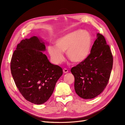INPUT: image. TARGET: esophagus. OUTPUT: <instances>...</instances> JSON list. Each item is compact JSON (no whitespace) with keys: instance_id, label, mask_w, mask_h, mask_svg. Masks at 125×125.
I'll return each mask as SVG.
<instances>
[{"instance_id":"esophagus-1","label":"esophagus","mask_w":125,"mask_h":125,"mask_svg":"<svg viewBox=\"0 0 125 125\" xmlns=\"http://www.w3.org/2000/svg\"><path fill=\"white\" fill-rule=\"evenodd\" d=\"M63 72L64 73H68V70L66 69V68H65V69H63Z\"/></svg>"}]
</instances>
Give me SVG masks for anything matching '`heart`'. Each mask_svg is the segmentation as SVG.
Masks as SVG:
<instances>
[{"label":"heart","mask_w":125,"mask_h":125,"mask_svg":"<svg viewBox=\"0 0 125 125\" xmlns=\"http://www.w3.org/2000/svg\"><path fill=\"white\" fill-rule=\"evenodd\" d=\"M92 42V35L89 32L78 30L59 37L55 41V46H48V52L52 62L56 65L63 62V52H65L71 62L79 63L88 57Z\"/></svg>","instance_id":"obj_1"}]
</instances>
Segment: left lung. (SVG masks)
<instances>
[{
    "label": "left lung",
    "mask_w": 125,
    "mask_h": 125,
    "mask_svg": "<svg viewBox=\"0 0 125 125\" xmlns=\"http://www.w3.org/2000/svg\"><path fill=\"white\" fill-rule=\"evenodd\" d=\"M113 63L110 47L104 37L97 33L90 54L71 69L78 95L82 99H91L103 92L108 82Z\"/></svg>",
    "instance_id": "left-lung-1"
}]
</instances>
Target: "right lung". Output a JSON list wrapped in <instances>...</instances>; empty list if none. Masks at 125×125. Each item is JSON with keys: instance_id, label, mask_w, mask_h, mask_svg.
<instances>
[{"instance_id": "obj_1", "label": "right lung", "mask_w": 125, "mask_h": 125, "mask_svg": "<svg viewBox=\"0 0 125 125\" xmlns=\"http://www.w3.org/2000/svg\"><path fill=\"white\" fill-rule=\"evenodd\" d=\"M45 43L33 36L18 44L11 60V72L18 90L25 99L35 104L46 102L53 93L62 69L51 63Z\"/></svg>"}]
</instances>
